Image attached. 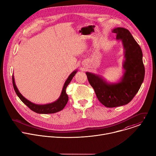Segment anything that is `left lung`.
<instances>
[{"instance_id": "8db88e82", "label": "left lung", "mask_w": 156, "mask_h": 156, "mask_svg": "<svg viewBox=\"0 0 156 156\" xmlns=\"http://www.w3.org/2000/svg\"><path fill=\"white\" fill-rule=\"evenodd\" d=\"M112 33H116L117 40L122 41L124 49L123 74L120 80L110 83L99 75L86 72L98 100L107 107L128 104L138 92L145 74L141 49L130 32L123 28H116Z\"/></svg>"}]
</instances>
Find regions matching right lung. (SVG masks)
<instances>
[{
  "mask_svg": "<svg viewBox=\"0 0 156 156\" xmlns=\"http://www.w3.org/2000/svg\"><path fill=\"white\" fill-rule=\"evenodd\" d=\"M78 72L77 70H74L68 77L65 81L62 90L60 94V97L58 99H57L55 101L47 104H36L34 103L31 102L27 99H26L23 95H22L18 91V88L15 84V78L13 75H12V82H13V86L14 90L16 94V95L18 96V98L20 99V100L23 102L26 105H27L31 110L33 112L37 113V114H54L59 112V111L62 110L65 106L66 105V103L68 102L69 101V97L68 95L66 93V89L67 86L69 84L70 81H72L73 77L75 75L76 72Z\"/></svg>",
  "mask_w": 156,
  "mask_h": 156,
  "instance_id": "1",
  "label": "right lung"
}]
</instances>
